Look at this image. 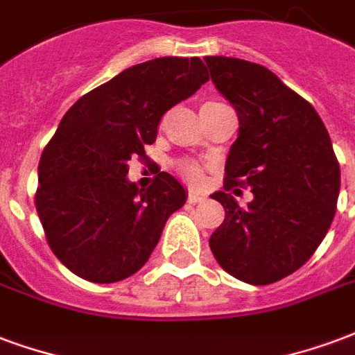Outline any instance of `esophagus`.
<instances>
[{
	"label": "esophagus",
	"instance_id": "1",
	"mask_svg": "<svg viewBox=\"0 0 355 355\" xmlns=\"http://www.w3.org/2000/svg\"><path fill=\"white\" fill-rule=\"evenodd\" d=\"M205 198H207V196L201 193V191H188V203H199V201H205Z\"/></svg>",
	"mask_w": 355,
	"mask_h": 355
}]
</instances>
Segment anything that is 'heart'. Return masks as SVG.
<instances>
[{
	"label": "heart",
	"mask_w": 355,
	"mask_h": 355,
	"mask_svg": "<svg viewBox=\"0 0 355 355\" xmlns=\"http://www.w3.org/2000/svg\"><path fill=\"white\" fill-rule=\"evenodd\" d=\"M178 171L180 175L190 182V184L198 186L205 180V167L199 162H193V159H184L178 164Z\"/></svg>",
	"instance_id": "b5f03b06"
}]
</instances>
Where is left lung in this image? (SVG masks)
I'll return each mask as SVG.
<instances>
[{
    "instance_id": "1",
    "label": "left lung",
    "mask_w": 355,
    "mask_h": 355,
    "mask_svg": "<svg viewBox=\"0 0 355 355\" xmlns=\"http://www.w3.org/2000/svg\"><path fill=\"white\" fill-rule=\"evenodd\" d=\"M218 92L239 116L225 162L224 222L209 239L220 267L246 284L278 282L304 265L333 222L340 167L322 118L306 99L259 64L207 56ZM250 185L239 207L227 191Z\"/></svg>"
}]
</instances>
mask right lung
<instances>
[{"label":"right lung","mask_w":355,"mask_h":355,"mask_svg":"<svg viewBox=\"0 0 355 355\" xmlns=\"http://www.w3.org/2000/svg\"><path fill=\"white\" fill-rule=\"evenodd\" d=\"M209 80L199 58H156L128 67L65 112L39 162L35 207L49 246L77 277L111 284L143 267L186 190L159 173L146 190L128 180L171 107Z\"/></svg>","instance_id":"1"}]
</instances>
